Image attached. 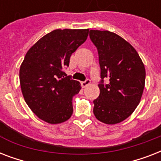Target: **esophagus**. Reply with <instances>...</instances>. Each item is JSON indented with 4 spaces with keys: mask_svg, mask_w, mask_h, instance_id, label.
Instances as JSON below:
<instances>
[{
    "mask_svg": "<svg viewBox=\"0 0 161 161\" xmlns=\"http://www.w3.org/2000/svg\"><path fill=\"white\" fill-rule=\"evenodd\" d=\"M89 83H90V80L87 79V80L84 81V82H82V83H81V85H82L83 88H86L87 86L89 85Z\"/></svg>",
    "mask_w": 161,
    "mask_h": 161,
    "instance_id": "esophagus-1",
    "label": "esophagus"
}]
</instances>
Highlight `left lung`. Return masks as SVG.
<instances>
[{"mask_svg":"<svg viewBox=\"0 0 161 161\" xmlns=\"http://www.w3.org/2000/svg\"><path fill=\"white\" fill-rule=\"evenodd\" d=\"M89 36L98 52L100 93L93 100L96 119L115 125L132 114L140 103L145 83V68L134 47L109 31L90 30ZM108 78V85H103Z\"/></svg>","mask_w":161,"mask_h":161,"instance_id":"1","label":"left lung"}]
</instances>
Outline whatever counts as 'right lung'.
Returning a JSON list of instances; mask_svg holds the SVG:
<instances>
[{
  "instance_id": "right-lung-1",
  "label": "right lung",
  "mask_w": 161,
  "mask_h": 161,
  "mask_svg": "<svg viewBox=\"0 0 161 161\" xmlns=\"http://www.w3.org/2000/svg\"><path fill=\"white\" fill-rule=\"evenodd\" d=\"M89 29H57L39 39L26 53L19 72L26 104L45 122L57 125L73 114V98L81 89L63 68L87 40Z\"/></svg>"
}]
</instances>
